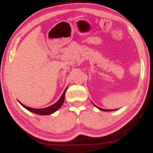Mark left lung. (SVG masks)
I'll use <instances>...</instances> for the list:
<instances>
[{
    "label": "left lung",
    "instance_id": "8db88e82",
    "mask_svg": "<svg viewBox=\"0 0 153 153\" xmlns=\"http://www.w3.org/2000/svg\"><path fill=\"white\" fill-rule=\"evenodd\" d=\"M95 106H96V105H95ZM98 108H99V110H101V111H115V110H117V109H113V110H110V109H103V108H99V107H98V106H96Z\"/></svg>",
    "mask_w": 153,
    "mask_h": 153
}]
</instances>
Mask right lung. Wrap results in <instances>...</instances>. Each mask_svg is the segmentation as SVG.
<instances>
[{
	"mask_svg": "<svg viewBox=\"0 0 153 153\" xmlns=\"http://www.w3.org/2000/svg\"><path fill=\"white\" fill-rule=\"evenodd\" d=\"M67 88L65 90L62 96H61L60 99H59L58 101H57L55 103H54L53 105L52 106L47 107V108H30V107H28L24 106V104H22V103H20L22 105L24 108H26L27 110L30 111L31 112H33V113L36 114H39V115H49V114H53L54 112H55L56 111H57L62 106V105L63 104V102H64L65 100V92H66Z\"/></svg>",
	"mask_w": 153,
	"mask_h": 153,
	"instance_id": "obj_1",
	"label": "right lung"
}]
</instances>
